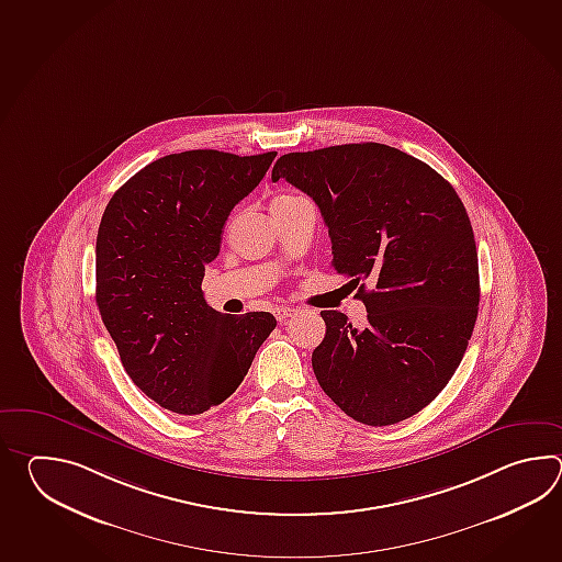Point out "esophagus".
<instances>
[{
	"label": "esophagus",
	"instance_id": "esophagus-1",
	"mask_svg": "<svg viewBox=\"0 0 562 562\" xmlns=\"http://www.w3.org/2000/svg\"><path fill=\"white\" fill-rule=\"evenodd\" d=\"M293 313H295L293 307H289V305H279V307H276L277 322L285 323L289 317H293Z\"/></svg>",
	"mask_w": 562,
	"mask_h": 562
}]
</instances>
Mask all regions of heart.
<instances>
[{"label":"heart","mask_w":562,"mask_h":562,"mask_svg":"<svg viewBox=\"0 0 562 562\" xmlns=\"http://www.w3.org/2000/svg\"><path fill=\"white\" fill-rule=\"evenodd\" d=\"M285 199H295V196L293 194H279L273 201H285Z\"/></svg>","instance_id":"1"}]
</instances>
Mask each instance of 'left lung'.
Instances as JSON below:
<instances>
[{
    "instance_id": "obj_1",
    "label": "left lung",
    "mask_w": 562,
    "mask_h": 562,
    "mask_svg": "<svg viewBox=\"0 0 562 562\" xmlns=\"http://www.w3.org/2000/svg\"><path fill=\"white\" fill-rule=\"evenodd\" d=\"M271 179L319 206L331 267L368 310L361 327L322 311L311 363L323 392L368 426L412 418L450 382L476 323V240L460 196L426 162L378 143L289 153Z\"/></svg>"
}]
</instances>
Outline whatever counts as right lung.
<instances>
[{"mask_svg":"<svg viewBox=\"0 0 562 562\" xmlns=\"http://www.w3.org/2000/svg\"><path fill=\"white\" fill-rule=\"evenodd\" d=\"M276 156H162L114 192L100 221L95 305L132 382L175 414L223 404L276 329L267 311L213 310L201 289L231 211Z\"/></svg>","mask_w":562,"mask_h":562,"instance_id":"add662e5","label":"right lung"}]
</instances>
